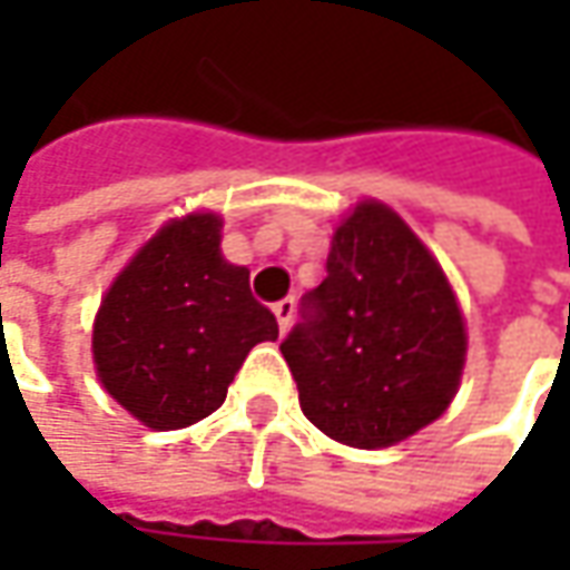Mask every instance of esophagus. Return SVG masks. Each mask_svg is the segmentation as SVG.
Returning <instances> with one entry per match:
<instances>
[{"label": "esophagus", "instance_id": "1", "mask_svg": "<svg viewBox=\"0 0 570 570\" xmlns=\"http://www.w3.org/2000/svg\"><path fill=\"white\" fill-rule=\"evenodd\" d=\"M273 314H275V320H278V330L285 333V330L292 326V317H295V301H292V297H285V301H275Z\"/></svg>", "mask_w": 570, "mask_h": 570}]
</instances>
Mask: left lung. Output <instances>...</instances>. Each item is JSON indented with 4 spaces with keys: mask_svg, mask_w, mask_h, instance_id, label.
I'll return each mask as SVG.
<instances>
[{
    "mask_svg": "<svg viewBox=\"0 0 570 570\" xmlns=\"http://www.w3.org/2000/svg\"><path fill=\"white\" fill-rule=\"evenodd\" d=\"M304 415L348 448H393L453 400L466 326L438 259L403 218L364 199L333 234L326 278L282 342Z\"/></svg>",
    "mask_w": 570,
    "mask_h": 570,
    "instance_id": "left-lung-1",
    "label": "left lung"
}]
</instances>
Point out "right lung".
<instances>
[{
    "label": "right lung",
    "mask_w": 570,
    "mask_h": 570,
    "mask_svg": "<svg viewBox=\"0 0 570 570\" xmlns=\"http://www.w3.org/2000/svg\"><path fill=\"white\" fill-rule=\"evenodd\" d=\"M222 218L196 212L158 230L122 269L95 317L104 390L155 431L196 425L225 403L256 342L278 340L250 273L222 250Z\"/></svg>",
    "instance_id": "add662e5"
}]
</instances>
